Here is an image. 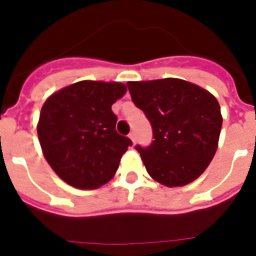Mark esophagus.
<instances>
[{
  "instance_id": "34e87169",
  "label": "esophagus",
  "mask_w": 256,
  "mask_h": 256,
  "mask_svg": "<svg viewBox=\"0 0 256 256\" xmlns=\"http://www.w3.org/2000/svg\"><path fill=\"white\" fill-rule=\"evenodd\" d=\"M128 138H130V140H132V144H136V132H130V134H128Z\"/></svg>"
}]
</instances>
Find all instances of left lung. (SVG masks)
Wrapping results in <instances>:
<instances>
[{
	"mask_svg": "<svg viewBox=\"0 0 256 256\" xmlns=\"http://www.w3.org/2000/svg\"><path fill=\"white\" fill-rule=\"evenodd\" d=\"M128 88L152 124V144L136 146L150 176L168 187L195 180L218 148L222 114L216 98L178 78L128 82Z\"/></svg>",
	"mask_w": 256,
	"mask_h": 256,
	"instance_id": "8db88e82",
	"label": "left lung"
}]
</instances>
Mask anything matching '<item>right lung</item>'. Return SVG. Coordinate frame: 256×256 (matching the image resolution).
Instances as JSON below:
<instances>
[{
	"instance_id": "right-lung-1",
	"label": "right lung",
	"mask_w": 256,
	"mask_h": 256,
	"mask_svg": "<svg viewBox=\"0 0 256 256\" xmlns=\"http://www.w3.org/2000/svg\"><path fill=\"white\" fill-rule=\"evenodd\" d=\"M126 90L120 82L80 81L44 104L38 140L48 164L68 184L92 190L116 172L132 140L116 132L112 104Z\"/></svg>"
}]
</instances>
